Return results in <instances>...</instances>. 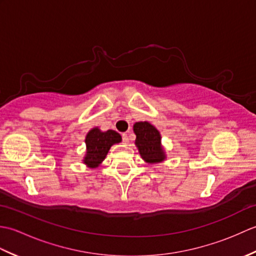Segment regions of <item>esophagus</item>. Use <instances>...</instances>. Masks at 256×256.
Instances as JSON below:
<instances>
[{"mask_svg": "<svg viewBox=\"0 0 256 256\" xmlns=\"http://www.w3.org/2000/svg\"><path fill=\"white\" fill-rule=\"evenodd\" d=\"M122 140H123V143H124V144H128V143L130 142L128 134V133H123V134H122Z\"/></svg>", "mask_w": 256, "mask_h": 256, "instance_id": "esophagus-1", "label": "esophagus"}]
</instances>
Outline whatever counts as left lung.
I'll use <instances>...</instances> for the list:
<instances>
[{"label":"left lung","mask_w":256,"mask_h":256,"mask_svg":"<svg viewBox=\"0 0 256 256\" xmlns=\"http://www.w3.org/2000/svg\"><path fill=\"white\" fill-rule=\"evenodd\" d=\"M134 133L136 134L135 144L138 148L142 158L148 162H160L165 160L162 150L160 132L148 122H138L134 124Z\"/></svg>","instance_id":"left-lung-1"}]
</instances>
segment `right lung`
<instances>
[{
    "label": "right lung",
    "instance_id": "right-lung-1",
    "mask_svg": "<svg viewBox=\"0 0 256 256\" xmlns=\"http://www.w3.org/2000/svg\"><path fill=\"white\" fill-rule=\"evenodd\" d=\"M121 140V135L113 130H108L106 132H101L98 128L91 130L86 138V155L84 160V164L91 168L99 166L106 158L111 146L120 143Z\"/></svg>",
    "mask_w": 256,
    "mask_h": 256
}]
</instances>
